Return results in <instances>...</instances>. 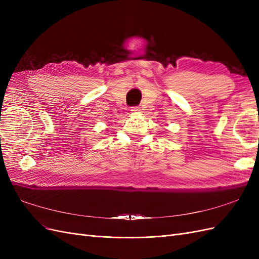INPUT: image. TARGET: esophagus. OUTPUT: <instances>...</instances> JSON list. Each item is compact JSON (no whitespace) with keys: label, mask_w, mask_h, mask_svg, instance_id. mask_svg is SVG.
Returning a JSON list of instances; mask_svg holds the SVG:
<instances>
[{"label":"esophagus","mask_w":259,"mask_h":259,"mask_svg":"<svg viewBox=\"0 0 259 259\" xmlns=\"http://www.w3.org/2000/svg\"><path fill=\"white\" fill-rule=\"evenodd\" d=\"M139 109H140V108H139V107H137V106H136V107H132L131 111H133V112H138V111H139Z\"/></svg>","instance_id":"34e87169"}]
</instances>
